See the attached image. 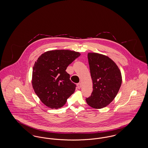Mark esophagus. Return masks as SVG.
<instances>
[{
	"instance_id": "obj_1",
	"label": "esophagus",
	"mask_w": 148,
	"mask_h": 148,
	"mask_svg": "<svg viewBox=\"0 0 148 148\" xmlns=\"http://www.w3.org/2000/svg\"><path fill=\"white\" fill-rule=\"evenodd\" d=\"M81 86H82V85H81V83H79L77 84V88L78 89H80L81 88Z\"/></svg>"
}]
</instances>
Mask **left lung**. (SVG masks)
<instances>
[{
	"label": "left lung",
	"instance_id": "left-lung-1",
	"mask_svg": "<svg viewBox=\"0 0 148 148\" xmlns=\"http://www.w3.org/2000/svg\"><path fill=\"white\" fill-rule=\"evenodd\" d=\"M88 58L93 90L86 101L93 108L101 109L108 106L116 96L122 83L121 74L108 56L89 53Z\"/></svg>",
	"mask_w": 148,
	"mask_h": 148
}]
</instances>
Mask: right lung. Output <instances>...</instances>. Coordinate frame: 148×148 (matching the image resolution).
Segmentation results:
<instances>
[{"mask_svg": "<svg viewBox=\"0 0 148 148\" xmlns=\"http://www.w3.org/2000/svg\"><path fill=\"white\" fill-rule=\"evenodd\" d=\"M80 56L69 50H55L45 52L35 62L32 73V86L44 104L58 109L75 90L66 68Z\"/></svg>", "mask_w": 148, "mask_h": 148, "instance_id": "1", "label": "right lung"}]
</instances>
